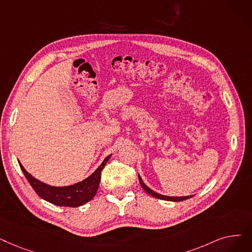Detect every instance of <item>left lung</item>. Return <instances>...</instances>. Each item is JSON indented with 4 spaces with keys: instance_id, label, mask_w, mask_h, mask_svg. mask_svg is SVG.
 Here are the masks:
<instances>
[{
    "instance_id": "1",
    "label": "left lung",
    "mask_w": 252,
    "mask_h": 252,
    "mask_svg": "<svg viewBox=\"0 0 252 252\" xmlns=\"http://www.w3.org/2000/svg\"><path fill=\"white\" fill-rule=\"evenodd\" d=\"M139 181H140V184L141 187L143 188V189L149 193L150 195L155 196V198H158V199H160V200H163V201H171V202H180V201H184V200H188L189 198H191L192 195H187V196H169V195H163V194H160V193H158L156 192L155 190H152L151 189H149L147 185L143 182V180H142V178L140 177L139 175Z\"/></svg>"
}]
</instances>
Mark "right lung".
Wrapping results in <instances>:
<instances>
[{
    "label": "right lung",
    "instance_id": "right-lung-1",
    "mask_svg": "<svg viewBox=\"0 0 252 252\" xmlns=\"http://www.w3.org/2000/svg\"><path fill=\"white\" fill-rule=\"evenodd\" d=\"M111 156L112 155L108 156L91 176L68 187H52V185L42 182L32 177L20 161H18V163L31 187L43 200L57 206L79 207L90 202L95 195L101 181V172Z\"/></svg>",
    "mask_w": 252,
    "mask_h": 252
}]
</instances>
